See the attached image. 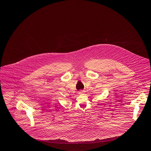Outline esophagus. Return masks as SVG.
<instances>
[{
  "instance_id": "obj_1",
  "label": "esophagus",
  "mask_w": 151,
  "mask_h": 151,
  "mask_svg": "<svg viewBox=\"0 0 151 151\" xmlns=\"http://www.w3.org/2000/svg\"><path fill=\"white\" fill-rule=\"evenodd\" d=\"M83 93V91H80L79 92V93Z\"/></svg>"
}]
</instances>
